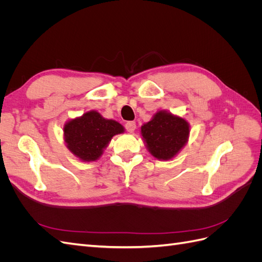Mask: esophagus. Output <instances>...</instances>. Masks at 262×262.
<instances>
[{
  "instance_id": "1",
  "label": "esophagus",
  "mask_w": 262,
  "mask_h": 262,
  "mask_svg": "<svg viewBox=\"0 0 262 262\" xmlns=\"http://www.w3.org/2000/svg\"><path fill=\"white\" fill-rule=\"evenodd\" d=\"M124 128H125L126 131L132 133L134 130H136L137 124H136V122H134V121H128V122L124 124Z\"/></svg>"
}]
</instances>
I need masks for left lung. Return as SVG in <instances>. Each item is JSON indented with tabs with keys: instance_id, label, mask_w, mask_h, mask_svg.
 <instances>
[{
	"instance_id": "1",
	"label": "left lung",
	"mask_w": 262,
	"mask_h": 262,
	"mask_svg": "<svg viewBox=\"0 0 262 262\" xmlns=\"http://www.w3.org/2000/svg\"><path fill=\"white\" fill-rule=\"evenodd\" d=\"M189 132V123L185 119L165 110L156 113L152 120L141 126L148 152L164 161L170 160L185 146Z\"/></svg>"
}]
</instances>
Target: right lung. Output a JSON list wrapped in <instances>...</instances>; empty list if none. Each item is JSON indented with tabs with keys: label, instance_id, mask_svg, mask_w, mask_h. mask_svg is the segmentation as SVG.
<instances>
[{
	"label": "right lung",
	"instance_id": "obj_1",
	"mask_svg": "<svg viewBox=\"0 0 262 262\" xmlns=\"http://www.w3.org/2000/svg\"><path fill=\"white\" fill-rule=\"evenodd\" d=\"M64 140L68 148L84 162L96 161L116 134L124 131L123 126L102 118L95 110L70 120L64 125Z\"/></svg>",
	"mask_w": 262,
	"mask_h": 262
}]
</instances>
